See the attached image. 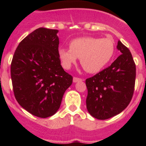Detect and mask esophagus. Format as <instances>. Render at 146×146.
<instances>
[{"instance_id": "esophagus-1", "label": "esophagus", "mask_w": 146, "mask_h": 146, "mask_svg": "<svg viewBox=\"0 0 146 146\" xmlns=\"http://www.w3.org/2000/svg\"><path fill=\"white\" fill-rule=\"evenodd\" d=\"M82 80L81 78H78V77H74L73 78V82H80V81H82Z\"/></svg>"}]
</instances>
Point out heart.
Here are the masks:
<instances>
[{"instance_id":"1","label":"heart","mask_w":146,"mask_h":146,"mask_svg":"<svg viewBox=\"0 0 146 146\" xmlns=\"http://www.w3.org/2000/svg\"><path fill=\"white\" fill-rule=\"evenodd\" d=\"M114 52V42L111 38L86 36L72 40L69 48L59 49L58 55L65 69H69L77 58H80L81 65L86 72L97 73L108 65Z\"/></svg>"}]
</instances>
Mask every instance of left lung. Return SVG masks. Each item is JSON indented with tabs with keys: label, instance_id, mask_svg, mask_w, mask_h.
Returning a JSON list of instances; mask_svg holds the SVG:
<instances>
[{
	"label": "left lung",
	"instance_id": "1",
	"mask_svg": "<svg viewBox=\"0 0 146 146\" xmlns=\"http://www.w3.org/2000/svg\"><path fill=\"white\" fill-rule=\"evenodd\" d=\"M121 52L111 65L88 78L86 107L94 118L105 120L119 114L128 106L135 89L136 66L126 46L118 41Z\"/></svg>",
	"mask_w": 146,
	"mask_h": 146
}]
</instances>
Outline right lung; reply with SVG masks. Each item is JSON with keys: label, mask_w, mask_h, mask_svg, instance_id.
<instances>
[{"label": "right lung", "mask_w": 146, "mask_h": 146, "mask_svg": "<svg viewBox=\"0 0 146 146\" xmlns=\"http://www.w3.org/2000/svg\"><path fill=\"white\" fill-rule=\"evenodd\" d=\"M58 30L39 28L19 44L11 64L13 91L17 102L39 118L52 116L72 85L58 55Z\"/></svg>", "instance_id": "1"}]
</instances>
